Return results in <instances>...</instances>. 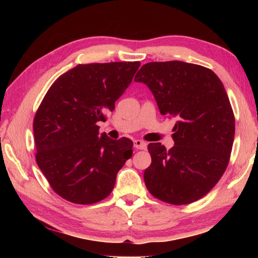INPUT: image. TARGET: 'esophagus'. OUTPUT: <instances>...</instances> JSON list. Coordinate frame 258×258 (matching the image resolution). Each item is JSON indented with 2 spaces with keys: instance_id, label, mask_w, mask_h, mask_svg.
<instances>
[{
  "instance_id": "obj_1",
  "label": "esophagus",
  "mask_w": 258,
  "mask_h": 258,
  "mask_svg": "<svg viewBox=\"0 0 258 258\" xmlns=\"http://www.w3.org/2000/svg\"><path fill=\"white\" fill-rule=\"evenodd\" d=\"M134 148H137V149H140V150H143L147 148V143L145 141H142V140H134Z\"/></svg>"
}]
</instances>
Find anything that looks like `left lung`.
<instances>
[{"instance_id": "left-lung-1", "label": "left lung", "mask_w": 258, "mask_h": 258, "mask_svg": "<svg viewBox=\"0 0 258 258\" xmlns=\"http://www.w3.org/2000/svg\"><path fill=\"white\" fill-rule=\"evenodd\" d=\"M134 81L149 87L161 115L176 118L173 148L148 146L147 189L172 205L203 198L223 175L233 145L234 115L223 83L211 69L183 61L143 64Z\"/></svg>"}]
</instances>
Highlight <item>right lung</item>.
<instances>
[{
    "instance_id": "obj_1",
    "label": "right lung",
    "mask_w": 258,
    "mask_h": 258,
    "mask_svg": "<svg viewBox=\"0 0 258 258\" xmlns=\"http://www.w3.org/2000/svg\"><path fill=\"white\" fill-rule=\"evenodd\" d=\"M140 67L133 62L78 64L55 80L34 118L36 163L60 197L80 205L107 198L133 154L127 138L100 135Z\"/></svg>"
}]
</instances>
